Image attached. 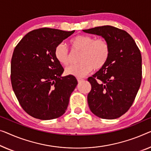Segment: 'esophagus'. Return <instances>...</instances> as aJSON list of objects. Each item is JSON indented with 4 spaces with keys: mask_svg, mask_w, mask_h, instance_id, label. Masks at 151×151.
I'll return each mask as SVG.
<instances>
[{
    "mask_svg": "<svg viewBox=\"0 0 151 151\" xmlns=\"http://www.w3.org/2000/svg\"><path fill=\"white\" fill-rule=\"evenodd\" d=\"M77 81H78V83H80V82L83 81V78H77Z\"/></svg>",
    "mask_w": 151,
    "mask_h": 151,
    "instance_id": "1",
    "label": "esophagus"
}]
</instances>
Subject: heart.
Wrapping results in <instances>:
<instances>
[{"label": "heart", "mask_w": 151, "mask_h": 151, "mask_svg": "<svg viewBox=\"0 0 151 151\" xmlns=\"http://www.w3.org/2000/svg\"><path fill=\"white\" fill-rule=\"evenodd\" d=\"M72 51L79 52L78 64L70 65L65 70L68 75L83 77L89 74L93 68L96 70L102 69L109 60L111 47L107 40L97 39L88 35H78L70 40ZM54 55L58 62L63 65H68L71 60L72 53L64 43L56 45Z\"/></svg>", "instance_id": "obj_1"}]
</instances>
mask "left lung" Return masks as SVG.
I'll use <instances>...</instances> for the list:
<instances>
[{"instance_id": "obj_1", "label": "left lung", "mask_w": 151, "mask_h": 151, "mask_svg": "<svg viewBox=\"0 0 151 151\" xmlns=\"http://www.w3.org/2000/svg\"><path fill=\"white\" fill-rule=\"evenodd\" d=\"M83 31L102 36L111 47L105 66L87 79L91 85L87 96L89 109L100 118L120 117L132 106L140 88V49L129 34L115 27L103 26Z\"/></svg>"}]
</instances>
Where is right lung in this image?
I'll list each match as a JSON object with an SVG mask.
<instances>
[{
	"instance_id": "obj_1",
	"label": "right lung",
	"mask_w": 151,
	"mask_h": 151,
	"mask_svg": "<svg viewBox=\"0 0 151 151\" xmlns=\"http://www.w3.org/2000/svg\"><path fill=\"white\" fill-rule=\"evenodd\" d=\"M74 32L37 29L24 36L15 47L11 62L12 88L22 109L32 117L50 120L66 112L78 82L74 76H61L64 68L54 50Z\"/></svg>"
}]
</instances>
